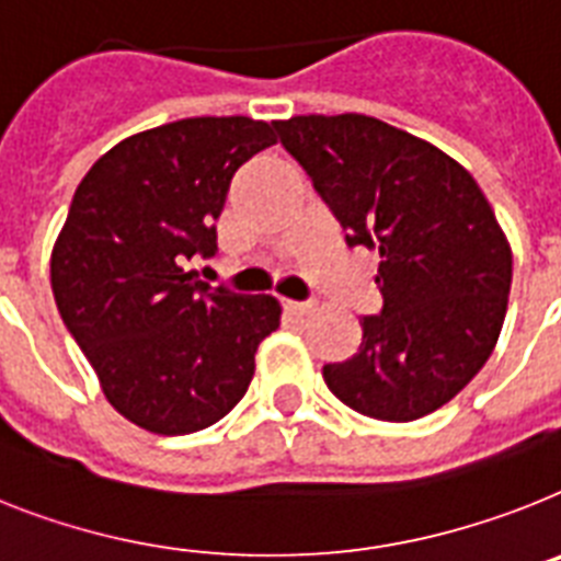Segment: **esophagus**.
<instances>
[{
  "instance_id": "obj_1",
  "label": "esophagus",
  "mask_w": 561,
  "mask_h": 561,
  "mask_svg": "<svg viewBox=\"0 0 561 561\" xmlns=\"http://www.w3.org/2000/svg\"><path fill=\"white\" fill-rule=\"evenodd\" d=\"M285 310H290V313H296V317H308V313H313V310H317V305L313 302H285Z\"/></svg>"
}]
</instances>
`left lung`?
Returning <instances> with one entry per match:
<instances>
[{
  "label": "left lung",
  "mask_w": 561,
  "mask_h": 561,
  "mask_svg": "<svg viewBox=\"0 0 561 561\" xmlns=\"http://www.w3.org/2000/svg\"><path fill=\"white\" fill-rule=\"evenodd\" d=\"M351 248L379 253L382 310L362 317L359 351L324 365V385L362 416L413 422L482 370L496 347L513 256L462 164L388 122L339 113L273 122Z\"/></svg>",
  "instance_id": "left-lung-1"
}]
</instances>
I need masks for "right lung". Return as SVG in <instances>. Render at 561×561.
Masks as SVG:
<instances>
[{
	"mask_svg": "<svg viewBox=\"0 0 561 561\" xmlns=\"http://www.w3.org/2000/svg\"><path fill=\"white\" fill-rule=\"evenodd\" d=\"M273 142L248 116L168 122L113 145L73 193L50 253L56 308L107 402L145 431L219 422L279 328L273 296L210 288L182 267L214 256L230 179Z\"/></svg>",
	"mask_w": 561,
	"mask_h": 561,
	"instance_id": "1",
	"label": "right lung"
}]
</instances>
